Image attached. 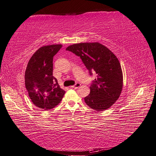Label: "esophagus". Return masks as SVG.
Returning a JSON list of instances; mask_svg holds the SVG:
<instances>
[{
	"label": "esophagus",
	"mask_w": 156,
	"mask_h": 156,
	"mask_svg": "<svg viewBox=\"0 0 156 156\" xmlns=\"http://www.w3.org/2000/svg\"><path fill=\"white\" fill-rule=\"evenodd\" d=\"M80 84L79 83V82H76V83L74 84V85H73V86H72L71 87L72 88H78L79 87H80Z\"/></svg>",
	"instance_id": "esophagus-1"
}]
</instances>
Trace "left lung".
<instances>
[{
  "instance_id": "8db88e82",
  "label": "left lung",
  "mask_w": 156,
  "mask_h": 156,
  "mask_svg": "<svg viewBox=\"0 0 156 156\" xmlns=\"http://www.w3.org/2000/svg\"><path fill=\"white\" fill-rule=\"evenodd\" d=\"M80 57L89 72L97 74L92 81L90 94L84 97L88 106L97 112L105 110L116 101L120 95L123 76L120 63L115 55L99 42L78 43L66 48Z\"/></svg>"
}]
</instances>
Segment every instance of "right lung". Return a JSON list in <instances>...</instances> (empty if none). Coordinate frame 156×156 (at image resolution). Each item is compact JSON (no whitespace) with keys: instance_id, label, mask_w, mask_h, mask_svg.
<instances>
[{"instance_id":"1","label":"right lung","mask_w":156,"mask_h":156,"mask_svg":"<svg viewBox=\"0 0 156 156\" xmlns=\"http://www.w3.org/2000/svg\"><path fill=\"white\" fill-rule=\"evenodd\" d=\"M62 47L52 44L41 47L30 58L26 68L25 84L30 98L44 110L57 106L66 93L53 76V57Z\"/></svg>"}]
</instances>
